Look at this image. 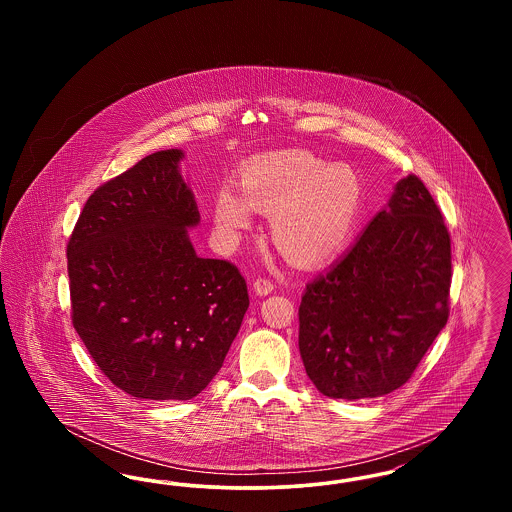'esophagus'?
Returning <instances> with one entry per match:
<instances>
[{
	"instance_id": "obj_1",
	"label": "esophagus",
	"mask_w": 512,
	"mask_h": 512,
	"mask_svg": "<svg viewBox=\"0 0 512 512\" xmlns=\"http://www.w3.org/2000/svg\"><path fill=\"white\" fill-rule=\"evenodd\" d=\"M274 282L270 280V278H257L255 282H253V290L259 293V295H268L270 292H274Z\"/></svg>"
}]
</instances>
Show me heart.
<instances>
[{"label":"heart","instance_id":"b5f03b06","mask_svg":"<svg viewBox=\"0 0 512 512\" xmlns=\"http://www.w3.org/2000/svg\"><path fill=\"white\" fill-rule=\"evenodd\" d=\"M242 195L222 186L213 217L222 236L251 224V209L270 215V238L295 265L334 257L349 240L363 205V180L345 165L309 151H282L251 161L238 172Z\"/></svg>","mask_w":512,"mask_h":512}]
</instances>
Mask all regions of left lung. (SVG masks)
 I'll use <instances>...</instances> for the list:
<instances>
[{"label":"left lung","instance_id":"1","mask_svg":"<svg viewBox=\"0 0 512 512\" xmlns=\"http://www.w3.org/2000/svg\"><path fill=\"white\" fill-rule=\"evenodd\" d=\"M451 274L438 203L409 174L301 297L299 351L317 390L353 401L407 384L447 324Z\"/></svg>","mask_w":512,"mask_h":512}]
</instances>
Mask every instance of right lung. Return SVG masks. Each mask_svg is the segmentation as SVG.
Masks as SVG:
<instances>
[{"instance_id": "add662e5", "label": "right lung", "mask_w": 512, "mask_h": 512, "mask_svg": "<svg viewBox=\"0 0 512 512\" xmlns=\"http://www.w3.org/2000/svg\"><path fill=\"white\" fill-rule=\"evenodd\" d=\"M182 151H155L88 197L67 244L71 320L132 397L186 401L217 376L249 307L240 268L201 259Z\"/></svg>"}]
</instances>
